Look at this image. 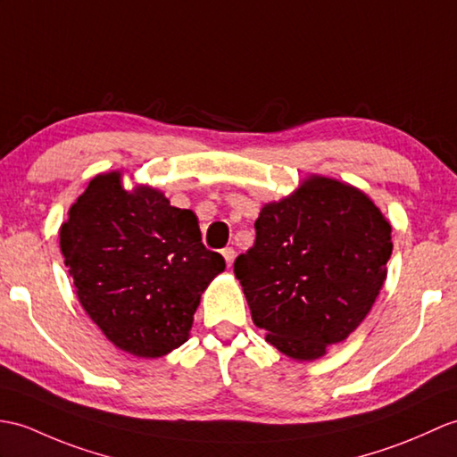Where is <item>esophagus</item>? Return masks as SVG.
<instances>
[{
	"label": "esophagus",
	"instance_id": "obj_1",
	"mask_svg": "<svg viewBox=\"0 0 457 457\" xmlns=\"http://www.w3.org/2000/svg\"><path fill=\"white\" fill-rule=\"evenodd\" d=\"M221 254H224V259L228 262V267H231L233 261H236V251H233L231 247H226L224 251H221Z\"/></svg>",
	"mask_w": 457,
	"mask_h": 457
}]
</instances>
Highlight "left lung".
I'll list each match as a JSON object with an SVG mask.
<instances>
[{"label": "left lung", "mask_w": 457, "mask_h": 457, "mask_svg": "<svg viewBox=\"0 0 457 457\" xmlns=\"http://www.w3.org/2000/svg\"><path fill=\"white\" fill-rule=\"evenodd\" d=\"M254 231L233 264L254 325L286 356H323L372 310L394 249L389 221L358 188L312 177L264 206Z\"/></svg>", "instance_id": "1"}]
</instances>
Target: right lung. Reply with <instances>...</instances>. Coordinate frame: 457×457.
Wrapping results in <instances>:
<instances>
[{
    "instance_id": "add662e5",
    "label": "right lung",
    "mask_w": 457,
    "mask_h": 457,
    "mask_svg": "<svg viewBox=\"0 0 457 457\" xmlns=\"http://www.w3.org/2000/svg\"><path fill=\"white\" fill-rule=\"evenodd\" d=\"M78 298L111 343L142 358L180 346L200 295L226 269L196 216L150 187L126 193L120 173L95 177L60 229Z\"/></svg>"
}]
</instances>
